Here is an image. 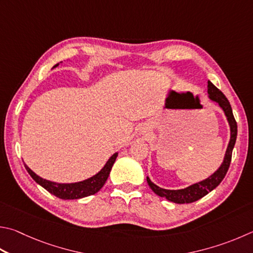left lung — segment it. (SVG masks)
<instances>
[{
	"instance_id": "8db88e82",
	"label": "left lung",
	"mask_w": 253,
	"mask_h": 253,
	"mask_svg": "<svg viewBox=\"0 0 253 253\" xmlns=\"http://www.w3.org/2000/svg\"><path fill=\"white\" fill-rule=\"evenodd\" d=\"M208 94H209L210 99L213 100L215 103H218L219 106L222 108V111L224 112V114H226L229 125H230V131H231L230 141H229L223 163L221 164V166L219 167L218 170L213 172V174H211L210 177L205 179V180L194 183V185L187 187L185 189H179V190L164 189V188L156 186L155 183L151 182L150 179L147 177V182H148L151 190H153L156 195L163 197V198H166L169 201H172L174 204H190V203H194V201L201 199L206 195H208L210 191H212L214 188L218 187L219 183L223 180V178L226 176L229 167H230L232 150L236 144L237 132H238L237 122L235 117H233L232 108H231L230 103H229V100L227 99L226 96L223 95L222 91L219 90L210 81H208Z\"/></svg>"
}]
</instances>
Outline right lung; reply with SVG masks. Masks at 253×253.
<instances>
[{"instance_id":"1","label":"right lung","mask_w":253,"mask_h":253,"mask_svg":"<svg viewBox=\"0 0 253 253\" xmlns=\"http://www.w3.org/2000/svg\"><path fill=\"white\" fill-rule=\"evenodd\" d=\"M58 65V64H57ZM55 65L54 67H56ZM117 153L114 154L111 158L108 159V162L105 165L104 168L98 173H96L95 176L86 179L84 181L74 182V183H57L46 180V179L41 178L35 172H33L31 169L24 165L27 172L31 174V177L39 183V185L45 188L50 194L56 196L59 199L64 200H70V199H81L84 197L95 195L96 192H98L102 187L105 185L107 178L109 176V172L112 170V167L115 163V160L117 158Z\"/></svg>"}]
</instances>
